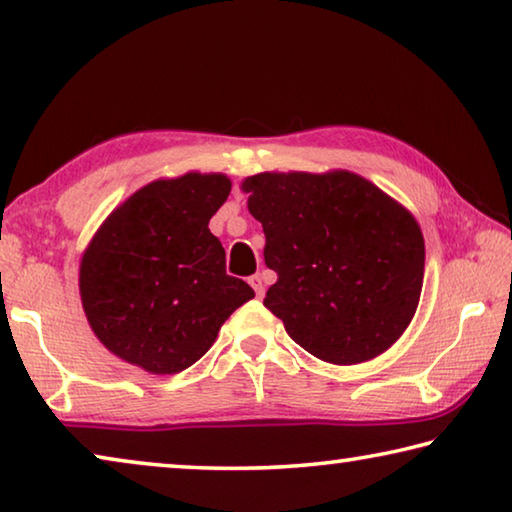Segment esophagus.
I'll use <instances>...</instances> for the list:
<instances>
[{
    "instance_id": "34e87169",
    "label": "esophagus",
    "mask_w": 512,
    "mask_h": 512,
    "mask_svg": "<svg viewBox=\"0 0 512 512\" xmlns=\"http://www.w3.org/2000/svg\"><path fill=\"white\" fill-rule=\"evenodd\" d=\"M250 287H253L255 289V293H257V298H262L264 296V287H266V284H264V277L262 275H259V273H255L253 277H250Z\"/></svg>"
}]
</instances>
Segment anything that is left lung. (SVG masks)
Here are the masks:
<instances>
[{
  "instance_id": "obj_1",
  "label": "left lung",
  "mask_w": 512,
  "mask_h": 512,
  "mask_svg": "<svg viewBox=\"0 0 512 512\" xmlns=\"http://www.w3.org/2000/svg\"><path fill=\"white\" fill-rule=\"evenodd\" d=\"M241 189L277 273L264 307L291 339L336 366L391 348L420 302L424 237L415 216L345 169L264 171Z\"/></svg>"
}]
</instances>
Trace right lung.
<instances>
[{"instance_id":"obj_1","label":"right lung","mask_w":512,"mask_h":512,"mask_svg":"<svg viewBox=\"0 0 512 512\" xmlns=\"http://www.w3.org/2000/svg\"><path fill=\"white\" fill-rule=\"evenodd\" d=\"M230 187L223 173L153 180L94 232L79 291L94 336L115 357L153 375L185 370L255 298L225 273V250L207 228Z\"/></svg>"}]
</instances>
